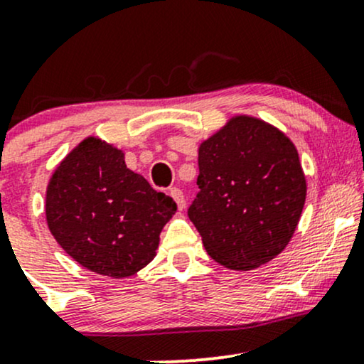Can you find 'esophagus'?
<instances>
[{"label":"esophagus","instance_id":"obj_1","mask_svg":"<svg viewBox=\"0 0 364 364\" xmlns=\"http://www.w3.org/2000/svg\"><path fill=\"white\" fill-rule=\"evenodd\" d=\"M169 195L173 196L174 198V202L178 203V208L179 210H183V208H185V196H183V191L179 190V188H169Z\"/></svg>","mask_w":364,"mask_h":364}]
</instances>
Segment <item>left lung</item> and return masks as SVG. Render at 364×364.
<instances>
[{"instance_id": "8db88e82", "label": "left lung", "mask_w": 364, "mask_h": 364, "mask_svg": "<svg viewBox=\"0 0 364 364\" xmlns=\"http://www.w3.org/2000/svg\"><path fill=\"white\" fill-rule=\"evenodd\" d=\"M200 191L188 217L207 253L231 270H253L289 245L306 179L289 136L236 114L198 147Z\"/></svg>"}]
</instances>
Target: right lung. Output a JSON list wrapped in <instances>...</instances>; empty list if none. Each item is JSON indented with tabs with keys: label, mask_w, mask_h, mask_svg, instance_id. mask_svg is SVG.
I'll list each match as a JSON object with an SVG mask.
<instances>
[{
	"label": "right lung",
	"mask_w": 364,
	"mask_h": 364,
	"mask_svg": "<svg viewBox=\"0 0 364 364\" xmlns=\"http://www.w3.org/2000/svg\"><path fill=\"white\" fill-rule=\"evenodd\" d=\"M176 202L124 164V152L87 136L54 169L46 190L48 228L75 262L112 279L156 257Z\"/></svg>",
	"instance_id": "add662e5"
}]
</instances>
